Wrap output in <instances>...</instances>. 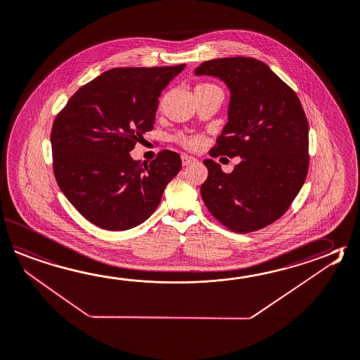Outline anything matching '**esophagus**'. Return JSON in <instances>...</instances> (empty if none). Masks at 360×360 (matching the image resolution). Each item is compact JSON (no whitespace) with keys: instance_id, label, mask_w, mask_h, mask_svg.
<instances>
[{"instance_id":"1","label":"esophagus","mask_w":360,"mask_h":360,"mask_svg":"<svg viewBox=\"0 0 360 360\" xmlns=\"http://www.w3.org/2000/svg\"><path fill=\"white\" fill-rule=\"evenodd\" d=\"M195 162H198L196 158L190 156V155H182V164H184V167H186V165H190V164Z\"/></svg>"}]
</instances>
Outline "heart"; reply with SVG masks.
Masks as SVG:
<instances>
[{
  "label": "heart",
  "instance_id": "b5f03b06",
  "mask_svg": "<svg viewBox=\"0 0 360 360\" xmlns=\"http://www.w3.org/2000/svg\"><path fill=\"white\" fill-rule=\"evenodd\" d=\"M219 89L218 86H215L213 83H200L196 86V89H202V91H206V89ZM176 141L182 145V146L187 147V148H198L200 145H201V139L198 137V136H184V134H181V136H178V139Z\"/></svg>",
  "mask_w": 360,
  "mask_h": 360
}]
</instances>
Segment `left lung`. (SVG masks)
I'll use <instances>...</instances> for the list:
<instances>
[{
	"label": "left lung",
	"instance_id": "left-lung-1",
	"mask_svg": "<svg viewBox=\"0 0 360 360\" xmlns=\"http://www.w3.org/2000/svg\"><path fill=\"white\" fill-rule=\"evenodd\" d=\"M195 75H210L229 89L228 123L212 156H240L232 173L206 159L201 198L233 232L248 233L279 219L308 174L309 127L300 100L269 66L252 58L205 61Z\"/></svg>",
	"mask_w": 360,
	"mask_h": 360
}]
</instances>
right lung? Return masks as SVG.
<instances>
[{
	"label": "right lung",
	"mask_w": 360,
	"mask_h": 360,
	"mask_svg": "<svg viewBox=\"0 0 360 360\" xmlns=\"http://www.w3.org/2000/svg\"><path fill=\"white\" fill-rule=\"evenodd\" d=\"M186 64L115 68L74 94L53 122V173L60 190L97 227L140 226L178 174L181 156L164 150L150 162L133 160L139 139L153 131L159 97Z\"/></svg>",
	"instance_id": "1"
}]
</instances>
